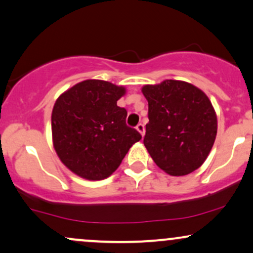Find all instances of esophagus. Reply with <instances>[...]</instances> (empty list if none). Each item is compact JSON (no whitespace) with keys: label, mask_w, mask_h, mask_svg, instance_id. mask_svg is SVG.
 <instances>
[{"label":"esophagus","mask_w":253,"mask_h":253,"mask_svg":"<svg viewBox=\"0 0 253 253\" xmlns=\"http://www.w3.org/2000/svg\"><path fill=\"white\" fill-rule=\"evenodd\" d=\"M136 130H138V132L140 133V134H141L142 136L145 135V126L142 124H139L138 126H136Z\"/></svg>","instance_id":"obj_1"}]
</instances>
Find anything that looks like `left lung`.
<instances>
[{"label":"left lung","mask_w":253,"mask_h":253,"mask_svg":"<svg viewBox=\"0 0 253 253\" xmlns=\"http://www.w3.org/2000/svg\"><path fill=\"white\" fill-rule=\"evenodd\" d=\"M148 101L144 145L169 175L196 171L209 157L217 135V114L202 89L179 80L141 88Z\"/></svg>","instance_id":"8db88e82"}]
</instances>
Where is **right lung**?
Returning <instances> with one entry per match:
<instances>
[{
    "mask_svg": "<svg viewBox=\"0 0 253 253\" xmlns=\"http://www.w3.org/2000/svg\"><path fill=\"white\" fill-rule=\"evenodd\" d=\"M125 94L124 86L84 80L57 97L51 112L54 148L63 165L81 178H108L141 139L126 125V109L117 105Z\"/></svg>",
    "mask_w": 253,
    "mask_h": 253,
    "instance_id": "1",
    "label": "right lung"
}]
</instances>
